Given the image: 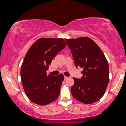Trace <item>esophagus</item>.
Masks as SVG:
<instances>
[{"mask_svg": "<svg viewBox=\"0 0 126 126\" xmlns=\"http://www.w3.org/2000/svg\"><path fill=\"white\" fill-rule=\"evenodd\" d=\"M69 78V77H66V76H64V79L65 80H67V79Z\"/></svg>", "mask_w": 126, "mask_h": 126, "instance_id": "obj_1", "label": "esophagus"}]
</instances>
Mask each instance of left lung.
Returning <instances> with one entry per match:
<instances>
[{"label": "left lung", "mask_w": 126, "mask_h": 126, "mask_svg": "<svg viewBox=\"0 0 126 126\" xmlns=\"http://www.w3.org/2000/svg\"><path fill=\"white\" fill-rule=\"evenodd\" d=\"M76 67L83 68L80 79L73 78V97L84 104H91L103 97L109 83V67L98 46L88 37L65 39Z\"/></svg>", "instance_id": "1"}]
</instances>
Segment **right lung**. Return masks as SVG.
Instances as JSON below:
<instances>
[{
	"label": "right lung",
	"mask_w": 126,
	"mask_h": 126,
	"mask_svg": "<svg viewBox=\"0 0 126 126\" xmlns=\"http://www.w3.org/2000/svg\"><path fill=\"white\" fill-rule=\"evenodd\" d=\"M66 45L62 38H41L27 52L20 76L25 93L34 103L47 105L58 97L64 76H47L46 71L52 59Z\"/></svg>",
	"instance_id": "1"
}]
</instances>
